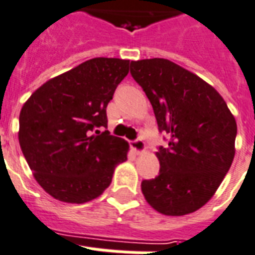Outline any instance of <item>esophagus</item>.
Here are the masks:
<instances>
[{"instance_id": "esophagus-1", "label": "esophagus", "mask_w": 255, "mask_h": 255, "mask_svg": "<svg viewBox=\"0 0 255 255\" xmlns=\"http://www.w3.org/2000/svg\"><path fill=\"white\" fill-rule=\"evenodd\" d=\"M131 146L136 153H142L145 150V144H144L141 138H134V140H132Z\"/></svg>"}]
</instances>
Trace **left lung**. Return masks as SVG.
Listing matches in <instances>:
<instances>
[{
  "label": "left lung",
  "mask_w": 255,
  "mask_h": 255,
  "mask_svg": "<svg viewBox=\"0 0 255 255\" xmlns=\"http://www.w3.org/2000/svg\"><path fill=\"white\" fill-rule=\"evenodd\" d=\"M131 74L152 105L167 146L156 156L160 173L144 179L146 202L167 216L199 210L214 196L235 158L237 124L219 93L166 59L131 61Z\"/></svg>",
  "instance_id": "obj_1"
}]
</instances>
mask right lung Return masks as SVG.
<instances>
[{
	"label": "right lung",
	"mask_w": 255,
	"mask_h": 255,
	"mask_svg": "<svg viewBox=\"0 0 255 255\" xmlns=\"http://www.w3.org/2000/svg\"><path fill=\"white\" fill-rule=\"evenodd\" d=\"M129 60L95 57L47 81L19 114V145L35 179L55 199L86 203L110 186L128 142L103 131L106 107Z\"/></svg>",
	"instance_id": "1"
}]
</instances>
